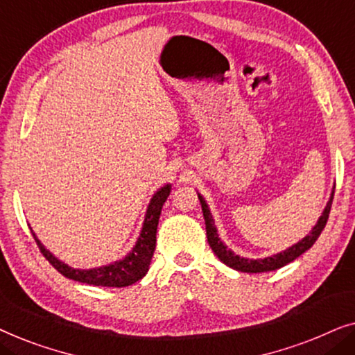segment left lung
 Returning a JSON list of instances; mask_svg holds the SVG:
<instances>
[{
	"mask_svg": "<svg viewBox=\"0 0 355 355\" xmlns=\"http://www.w3.org/2000/svg\"><path fill=\"white\" fill-rule=\"evenodd\" d=\"M333 196H334V187L331 191V196H329L327 207L323 208V213L318 218L317 225L312 227V231H310L307 236L302 237L299 242H295L294 245L288 247L286 250L279 252V254L265 257V259H247V257H241V255L234 254L231 249H227V245L221 241L220 234H218L215 220H213V215H211L210 208H208V205H207L205 198H203L200 193H198V198H200L203 218H205V230H207L208 244H210L211 250L215 252V255L218 257V259H220L225 265L230 266V268L242 271V273H265V271L278 270V268H281V266L291 263V261L297 259V257L302 255L305 250H309L310 247L315 244V241H317L318 236L322 234L323 227L328 221L329 210H331Z\"/></svg>",
	"mask_w": 355,
	"mask_h": 355,
	"instance_id": "1",
	"label": "left lung"
}]
</instances>
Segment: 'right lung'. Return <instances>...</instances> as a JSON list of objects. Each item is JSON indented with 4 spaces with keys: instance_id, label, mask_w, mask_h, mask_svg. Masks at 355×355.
<instances>
[{
    "instance_id": "obj_1",
    "label": "right lung",
    "mask_w": 355,
    "mask_h": 355,
    "mask_svg": "<svg viewBox=\"0 0 355 355\" xmlns=\"http://www.w3.org/2000/svg\"><path fill=\"white\" fill-rule=\"evenodd\" d=\"M171 192V184H164L163 187H159L157 192L153 193V197L150 198V203L145 211V218L142 223V230L135 241V245L130 249V252L121 260H116L110 265H101L96 268H72L64 261L56 259L45 245L42 244V241L38 239L35 232L32 231L33 237H35L37 245L40 247L42 254L45 255V259L60 271L66 278L79 281V283H87L94 286H105V288H125L137 283L139 279H142L147 275L150 261H152L155 245H157V227L159 221V215H162V208L166 202V198Z\"/></svg>"
}]
</instances>
